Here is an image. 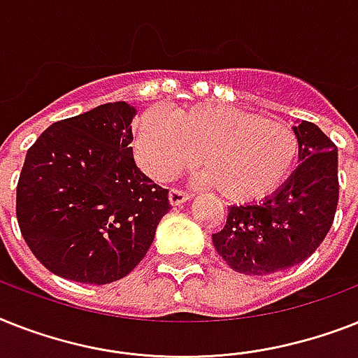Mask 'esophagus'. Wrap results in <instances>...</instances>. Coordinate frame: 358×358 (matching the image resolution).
<instances>
[{"label": "esophagus", "instance_id": "obj_1", "mask_svg": "<svg viewBox=\"0 0 358 358\" xmlns=\"http://www.w3.org/2000/svg\"><path fill=\"white\" fill-rule=\"evenodd\" d=\"M191 199V194L187 193V191H184V189H171L169 191V200L171 204L173 206H180L184 204V202H187V200Z\"/></svg>", "mask_w": 358, "mask_h": 358}]
</instances>
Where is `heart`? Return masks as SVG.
<instances>
[{"label":"heart","mask_w":358,"mask_h":358,"mask_svg":"<svg viewBox=\"0 0 358 358\" xmlns=\"http://www.w3.org/2000/svg\"><path fill=\"white\" fill-rule=\"evenodd\" d=\"M132 152L145 174L165 182L196 162L202 178L226 200L246 204L266 199L287 182L300 156V139L289 123L231 108L194 104L141 113L132 129Z\"/></svg>","instance_id":"1"}]
</instances>
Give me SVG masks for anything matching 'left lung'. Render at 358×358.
Segmentation results:
<instances>
[{
	"label": "left lung",
	"instance_id": "left-lung-1",
	"mask_svg": "<svg viewBox=\"0 0 358 358\" xmlns=\"http://www.w3.org/2000/svg\"><path fill=\"white\" fill-rule=\"evenodd\" d=\"M300 165L287 184L259 204L229 206L213 246L235 272L266 275L313 255L335 220L338 150L315 123L294 127Z\"/></svg>",
	"mask_w": 358,
	"mask_h": 358
}]
</instances>
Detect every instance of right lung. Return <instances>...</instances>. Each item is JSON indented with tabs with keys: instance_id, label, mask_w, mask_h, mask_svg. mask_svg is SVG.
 Returning a JSON list of instances; mask_svg holds the SVG:
<instances>
[{
	"instance_id": "1",
	"label": "right lung",
	"mask_w": 358,
	"mask_h": 358,
	"mask_svg": "<svg viewBox=\"0 0 358 358\" xmlns=\"http://www.w3.org/2000/svg\"><path fill=\"white\" fill-rule=\"evenodd\" d=\"M124 101L57 121L27 150L16 187L20 231L40 263L66 280L106 285L130 274L171 209L132 158Z\"/></svg>"
}]
</instances>
